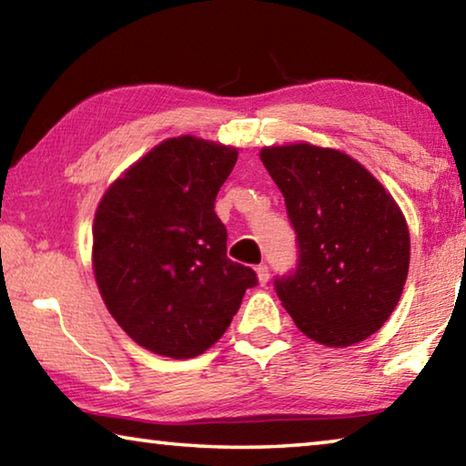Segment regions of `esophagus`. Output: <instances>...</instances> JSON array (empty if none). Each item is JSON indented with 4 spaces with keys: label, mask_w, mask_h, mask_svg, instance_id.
<instances>
[{
    "label": "esophagus",
    "mask_w": 466,
    "mask_h": 466,
    "mask_svg": "<svg viewBox=\"0 0 466 466\" xmlns=\"http://www.w3.org/2000/svg\"><path fill=\"white\" fill-rule=\"evenodd\" d=\"M257 278L261 286H267V281H269V267H267L265 263L257 265Z\"/></svg>",
    "instance_id": "1"
}]
</instances>
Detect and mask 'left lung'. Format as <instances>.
Masks as SVG:
<instances>
[{"label": "left lung", "instance_id": "obj_1", "mask_svg": "<svg viewBox=\"0 0 466 466\" xmlns=\"http://www.w3.org/2000/svg\"><path fill=\"white\" fill-rule=\"evenodd\" d=\"M286 199L298 263L273 281L296 327L314 341H364L390 317L409 271V230L392 197L337 149L265 147Z\"/></svg>", "mask_w": 466, "mask_h": 466}]
</instances>
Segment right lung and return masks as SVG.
I'll return each mask as SVG.
<instances>
[{"mask_svg":"<svg viewBox=\"0 0 466 466\" xmlns=\"http://www.w3.org/2000/svg\"><path fill=\"white\" fill-rule=\"evenodd\" d=\"M234 147L167 139L108 188L94 218V275L108 312L133 341L195 358L230 327L258 279L226 255L216 197Z\"/></svg>","mask_w":466,"mask_h":466,"instance_id":"1","label":"right lung"}]
</instances>
